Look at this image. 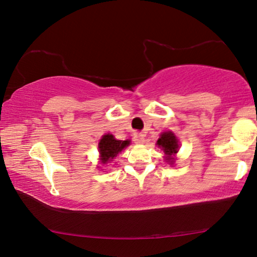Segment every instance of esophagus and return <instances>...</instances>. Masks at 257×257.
<instances>
[{
    "instance_id": "34e87169",
    "label": "esophagus",
    "mask_w": 257,
    "mask_h": 257,
    "mask_svg": "<svg viewBox=\"0 0 257 257\" xmlns=\"http://www.w3.org/2000/svg\"><path fill=\"white\" fill-rule=\"evenodd\" d=\"M134 142L136 144H143L145 142V138H144L143 135L137 134V135H135V136H134Z\"/></svg>"
}]
</instances>
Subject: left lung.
Here are the masks:
<instances>
[{
	"mask_svg": "<svg viewBox=\"0 0 257 257\" xmlns=\"http://www.w3.org/2000/svg\"><path fill=\"white\" fill-rule=\"evenodd\" d=\"M156 145L164 152L166 155L165 160L169 162V164L173 165L175 162V154L179 152V141L175 135L172 132H164L161 134V137L158 138Z\"/></svg>",
	"mask_w": 257,
	"mask_h": 257,
	"instance_id": "8db88e82",
	"label": "left lung"
}]
</instances>
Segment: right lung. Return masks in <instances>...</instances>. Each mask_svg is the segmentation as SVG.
<instances>
[{"label": "right lung", "instance_id": "obj_1", "mask_svg": "<svg viewBox=\"0 0 257 257\" xmlns=\"http://www.w3.org/2000/svg\"><path fill=\"white\" fill-rule=\"evenodd\" d=\"M129 145V139H127V141H118V139L114 138L113 135H103L99 142L100 161L102 164H108Z\"/></svg>", "mask_w": 257, "mask_h": 257}]
</instances>
